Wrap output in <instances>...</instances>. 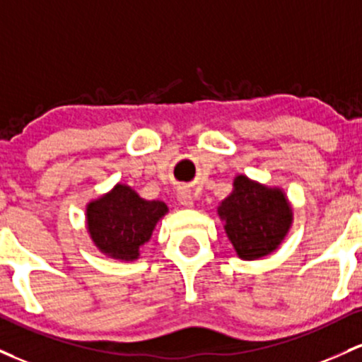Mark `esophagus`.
Segmentation results:
<instances>
[{"label": "esophagus", "instance_id": "34e87169", "mask_svg": "<svg viewBox=\"0 0 362 362\" xmlns=\"http://www.w3.org/2000/svg\"><path fill=\"white\" fill-rule=\"evenodd\" d=\"M177 202H180L182 206H188V209H193V206H194L193 194L188 188H186V186H181V188H177Z\"/></svg>", "mask_w": 362, "mask_h": 362}]
</instances>
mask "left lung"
I'll return each mask as SVG.
<instances>
[{
    "label": "left lung",
    "mask_w": 362,
    "mask_h": 362,
    "mask_svg": "<svg viewBox=\"0 0 362 362\" xmlns=\"http://www.w3.org/2000/svg\"><path fill=\"white\" fill-rule=\"evenodd\" d=\"M235 255L246 262L269 257L289 234L294 212L286 192L238 174L233 192L217 206Z\"/></svg>",
    "instance_id": "1"
}]
</instances>
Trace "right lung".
I'll return each mask as SVG.
<instances>
[{"label":"right lung","instance_id":"add662e5","mask_svg":"<svg viewBox=\"0 0 362 362\" xmlns=\"http://www.w3.org/2000/svg\"><path fill=\"white\" fill-rule=\"evenodd\" d=\"M168 212L164 202L145 200L132 186L117 182L87 203L85 222L100 253L128 263L140 258V246L152 238L157 222Z\"/></svg>","mask_w":362,"mask_h":362}]
</instances>
